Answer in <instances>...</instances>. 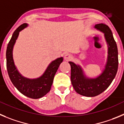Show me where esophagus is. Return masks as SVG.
Instances as JSON below:
<instances>
[{
    "label": "esophagus",
    "instance_id": "obj_1",
    "mask_svg": "<svg viewBox=\"0 0 124 124\" xmlns=\"http://www.w3.org/2000/svg\"><path fill=\"white\" fill-rule=\"evenodd\" d=\"M64 59L66 61H69L72 59V55L70 54H67L65 55Z\"/></svg>",
    "mask_w": 124,
    "mask_h": 124
}]
</instances>
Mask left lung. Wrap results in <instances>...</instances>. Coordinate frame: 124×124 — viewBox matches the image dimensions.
I'll list each match as a JSON object with an SVG mask.
<instances>
[{
	"instance_id": "8db88e82",
	"label": "left lung",
	"mask_w": 124,
	"mask_h": 124,
	"mask_svg": "<svg viewBox=\"0 0 124 124\" xmlns=\"http://www.w3.org/2000/svg\"><path fill=\"white\" fill-rule=\"evenodd\" d=\"M94 28L104 34L108 47L107 62L102 73L94 78H88L79 65L69 62L73 88L77 93L87 97L99 95L108 88L116 75L119 64L117 47L111 29L103 23L96 24Z\"/></svg>"
}]
</instances>
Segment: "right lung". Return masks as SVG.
<instances>
[{
	"label": "right lung",
	"mask_w": 124,
	"mask_h": 124,
	"mask_svg": "<svg viewBox=\"0 0 124 124\" xmlns=\"http://www.w3.org/2000/svg\"><path fill=\"white\" fill-rule=\"evenodd\" d=\"M28 24L24 23L15 30L8 44L6 51L7 69L8 76L13 85L23 95L32 99L42 98L51 90L54 77L63 57L57 58L48 65L43 75L37 78L30 79L24 77L19 73L13 59V49L19 33L26 28Z\"/></svg>",
	"instance_id": "obj_1"
}]
</instances>
